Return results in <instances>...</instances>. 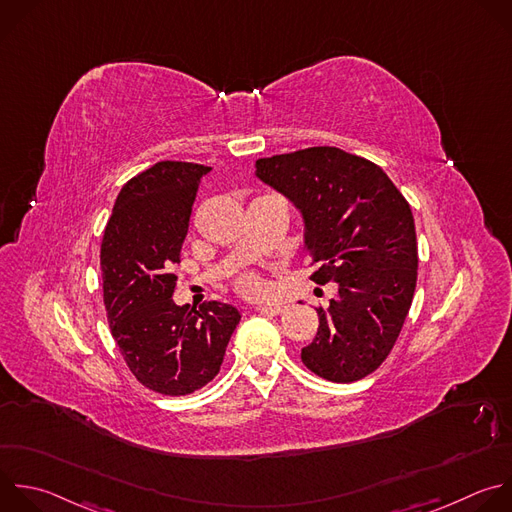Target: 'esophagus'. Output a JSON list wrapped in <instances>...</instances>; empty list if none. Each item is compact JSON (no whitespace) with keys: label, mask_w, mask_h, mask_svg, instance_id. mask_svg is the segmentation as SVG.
<instances>
[{"label":"esophagus","mask_w":512,"mask_h":512,"mask_svg":"<svg viewBox=\"0 0 512 512\" xmlns=\"http://www.w3.org/2000/svg\"><path fill=\"white\" fill-rule=\"evenodd\" d=\"M257 311L261 313H283L285 311V305H279V303H267V305H257Z\"/></svg>","instance_id":"1"}]
</instances>
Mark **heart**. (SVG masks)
I'll return each instance as SVG.
<instances>
[{
    "instance_id": "b5f03b06",
    "label": "heart",
    "mask_w": 512,
    "mask_h": 512,
    "mask_svg": "<svg viewBox=\"0 0 512 512\" xmlns=\"http://www.w3.org/2000/svg\"><path fill=\"white\" fill-rule=\"evenodd\" d=\"M237 287L241 293L245 295H261L265 291V283L259 275L255 273H245L237 279Z\"/></svg>"
}]
</instances>
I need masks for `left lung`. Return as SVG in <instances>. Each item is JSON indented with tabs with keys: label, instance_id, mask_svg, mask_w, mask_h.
I'll return each instance as SVG.
<instances>
[{
	"label": "left lung",
	"instance_id": "left-lung-1",
	"mask_svg": "<svg viewBox=\"0 0 512 512\" xmlns=\"http://www.w3.org/2000/svg\"><path fill=\"white\" fill-rule=\"evenodd\" d=\"M259 181L293 203L317 271L337 283L317 309L315 339L301 362L319 378L350 384L382 366L410 311L418 245L408 201L384 170L335 146H313L255 162Z\"/></svg>",
	"mask_w": 512,
	"mask_h": 512
}]
</instances>
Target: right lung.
<instances>
[{"label":"right lung","instance_id":"obj_1","mask_svg":"<svg viewBox=\"0 0 512 512\" xmlns=\"http://www.w3.org/2000/svg\"><path fill=\"white\" fill-rule=\"evenodd\" d=\"M211 166L162 160L130 179L106 225L100 267L108 325L134 378L164 396H187L221 370L241 319L237 307L207 301L199 311L173 293L181 247L201 179Z\"/></svg>","mask_w":512,"mask_h":512}]
</instances>
